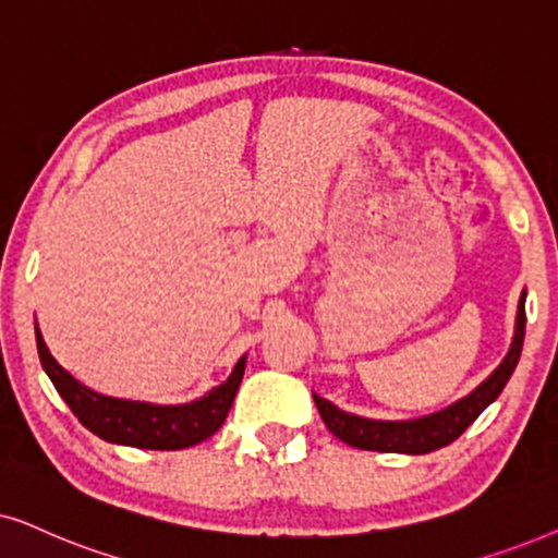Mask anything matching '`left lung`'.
I'll return each instance as SVG.
<instances>
[{
	"mask_svg": "<svg viewBox=\"0 0 558 558\" xmlns=\"http://www.w3.org/2000/svg\"><path fill=\"white\" fill-rule=\"evenodd\" d=\"M525 337V291L518 303V322H515V337H512L510 352L500 362V367L480 385L472 396L459 400V403L449 405L447 411H439L426 418L415 421H369L360 418V415L339 411L329 400L314 396V403L322 413L326 428L331 430L337 439H341L354 449L367 451H398V454H428L447 444L457 441L464 434L466 426L474 423V418L500 396L505 383L510 380L512 369H515L518 360H521Z\"/></svg>",
	"mask_w": 558,
	"mask_h": 558,
	"instance_id": "left-lung-1",
	"label": "left lung"
}]
</instances>
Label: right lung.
<instances>
[{"mask_svg": "<svg viewBox=\"0 0 558 558\" xmlns=\"http://www.w3.org/2000/svg\"><path fill=\"white\" fill-rule=\"evenodd\" d=\"M37 354H40L43 369L53 380L58 396H61L73 415L99 436L104 441L124 444V447L137 449H158L175 451L193 447L217 434L225 423L229 408L234 403L236 388H240L244 375V356L236 362L232 375L225 385L214 388L209 396L193 400L185 405H150L132 403V400L107 398L99 392L88 390L86 385L73 380L65 369L53 360L43 341L40 329L35 326Z\"/></svg>", "mask_w": 558, "mask_h": 558, "instance_id": "right-lung-1", "label": "right lung"}]
</instances>
